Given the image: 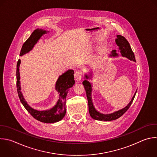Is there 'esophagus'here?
Instances as JSON below:
<instances>
[{
    "mask_svg": "<svg viewBox=\"0 0 157 157\" xmlns=\"http://www.w3.org/2000/svg\"><path fill=\"white\" fill-rule=\"evenodd\" d=\"M74 77H75V79L77 81L82 80V72L81 71H77V72H75Z\"/></svg>",
    "mask_w": 157,
    "mask_h": 157,
    "instance_id": "esophagus-1",
    "label": "esophagus"
}]
</instances>
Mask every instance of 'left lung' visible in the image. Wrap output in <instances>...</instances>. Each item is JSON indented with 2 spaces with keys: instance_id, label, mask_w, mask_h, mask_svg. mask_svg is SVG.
<instances>
[{
  "instance_id": "1",
  "label": "left lung",
  "mask_w": 157,
  "mask_h": 157,
  "mask_svg": "<svg viewBox=\"0 0 157 157\" xmlns=\"http://www.w3.org/2000/svg\"><path fill=\"white\" fill-rule=\"evenodd\" d=\"M117 39H115V43L117 45V46L119 47V50L120 52V54L121 56L126 57V58L129 59L131 61H133L136 62V59L134 56V54L133 52L132 51V49L131 48V46L129 44V42L127 41V40L122 36L117 35ZM112 54L110 55V56L116 57L118 56V55L117 53V51L115 50L112 51ZM85 80L82 82L85 90L86 94V97L88 99V108H89V113L91 118H93L94 120H100V121H112L116 120L120 117L121 115H123L129 109V107L131 106L134 98L135 97L136 93L137 92V90L136 91L133 97L132 98L131 101L129 102V104L124 108L115 111L113 113H109V114H104L102 113L99 112H98L95 107L93 105L92 98H91V93H92V84L90 83L88 79H91L92 78V73L91 72H90V75L85 74Z\"/></svg>"
}]
</instances>
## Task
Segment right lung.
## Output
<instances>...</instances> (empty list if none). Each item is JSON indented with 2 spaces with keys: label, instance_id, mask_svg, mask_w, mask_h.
I'll return each mask as SVG.
<instances>
[{
  "label": "right lung",
  "instance_id": "obj_1",
  "mask_svg": "<svg viewBox=\"0 0 157 157\" xmlns=\"http://www.w3.org/2000/svg\"><path fill=\"white\" fill-rule=\"evenodd\" d=\"M45 30L42 29H36L24 43L21 50L20 56H23L26 53H29L33 50L34 45L37 44L38 40L44 35L48 33ZM21 60L19 59L17 66V87L20 101L28 110V112L36 120L46 123H52L61 120L65 116L66 113V98L69 88L73 86L75 84L74 80V71L72 69H69L62 75L59 76L56 85L55 90L59 94V99L56 105L46 110H38L31 107L28 102L25 101L22 92L21 91V83H20V65Z\"/></svg>",
  "mask_w": 157,
  "mask_h": 157
}]
</instances>
